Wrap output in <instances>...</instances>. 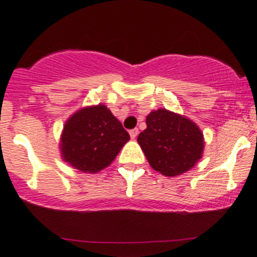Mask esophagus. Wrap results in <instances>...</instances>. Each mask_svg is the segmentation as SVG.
I'll return each mask as SVG.
<instances>
[{"label": "esophagus", "mask_w": 257, "mask_h": 257, "mask_svg": "<svg viewBox=\"0 0 257 257\" xmlns=\"http://www.w3.org/2000/svg\"><path fill=\"white\" fill-rule=\"evenodd\" d=\"M138 133H139L138 128H134V129H132V131H129V134H131L132 139H136L137 136H138Z\"/></svg>", "instance_id": "esophagus-1"}]
</instances>
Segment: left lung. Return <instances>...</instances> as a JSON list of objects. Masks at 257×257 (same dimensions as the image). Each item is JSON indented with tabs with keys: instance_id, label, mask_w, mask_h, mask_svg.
I'll return each instance as SVG.
<instances>
[{
	"instance_id": "8db88e82",
	"label": "left lung",
	"mask_w": 257,
	"mask_h": 257,
	"mask_svg": "<svg viewBox=\"0 0 257 257\" xmlns=\"http://www.w3.org/2000/svg\"><path fill=\"white\" fill-rule=\"evenodd\" d=\"M138 143L150 167L160 174L175 177L190 170L203 157L204 136L190 119L167 109L153 110Z\"/></svg>"
}]
</instances>
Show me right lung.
<instances>
[{"label": "right lung", "mask_w": 257, "mask_h": 257, "mask_svg": "<svg viewBox=\"0 0 257 257\" xmlns=\"http://www.w3.org/2000/svg\"><path fill=\"white\" fill-rule=\"evenodd\" d=\"M131 139L128 132L104 104L76 112L63 126L62 158L74 169L98 173L115 159Z\"/></svg>", "instance_id": "right-lung-1"}]
</instances>
